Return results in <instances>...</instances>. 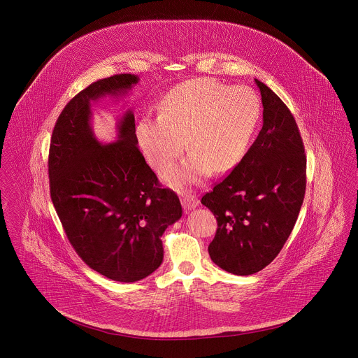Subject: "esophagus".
<instances>
[{
	"instance_id": "34e87169",
	"label": "esophagus",
	"mask_w": 358,
	"mask_h": 358,
	"mask_svg": "<svg viewBox=\"0 0 358 358\" xmlns=\"http://www.w3.org/2000/svg\"><path fill=\"white\" fill-rule=\"evenodd\" d=\"M181 203H182L184 209L190 210V209H194V208L199 205V200H197V197H196L194 194H192V193H187H187H184V194H182Z\"/></svg>"
}]
</instances>
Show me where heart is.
<instances>
[{
	"label": "heart",
	"instance_id": "heart-1",
	"mask_svg": "<svg viewBox=\"0 0 358 358\" xmlns=\"http://www.w3.org/2000/svg\"><path fill=\"white\" fill-rule=\"evenodd\" d=\"M260 101L248 87L196 79L177 85L159 107L136 126V138L149 162L161 174L171 171L187 145L192 152L169 174L173 184H197L212 171L236 166L255 134Z\"/></svg>",
	"mask_w": 358,
	"mask_h": 358
}]
</instances>
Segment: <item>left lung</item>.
Returning <instances> with one entry per match:
<instances>
[{
    "instance_id": "8db88e82",
    "label": "left lung",
    "mask_w": 358,
    "mask_h": 358,
    "mask_svg": "<svg viewBox=\"0 0 358 358\" xmlns=\"http://www.w3.org/2000/svg\"><path fill=\"white\" fill-rule=\"evenodd\" d=\"M255 82L263 127L234 171L201 199L217 220L209 256L235 275L257 273L278 256L306 190V155L296 122L271 88Z\"/></svg>"
}]
</instances>
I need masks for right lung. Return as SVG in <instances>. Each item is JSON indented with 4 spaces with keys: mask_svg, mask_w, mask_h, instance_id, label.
<instances>
[{
    "mask_svg": "<svg viewBox=\"0 0 358 358\" xmlns=\"http://www.w3.org/2000/svg\"><path fill=\"white\" fill-rule=\"evenodd\" d=\"M138 80L120 73L75 95L56 120L48 157L52 203L71 245L90 268L124 283L161 266V236L182 216L177 194L162 187L136 146L130 110L117 142L102 145L91 129V102L126 94Z\"/></svg>",
    "mask_w": 358,
    "mask_h": 358,
    "instance_id": "1",
    "label": "right lung"
}]
</instances>
